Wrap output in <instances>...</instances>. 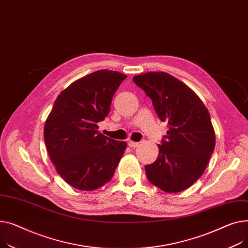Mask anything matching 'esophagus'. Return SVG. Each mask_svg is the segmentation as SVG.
Returning a JSON list of instances; mask_svg holds the SVG:
<instances>
[{
  "label": "esophagus",
  "instance_id": "34e87169",
  "mask_svg": "<svg viewBox=\"0 0 248 248\" xmlns=\"http://www.w3.org/2000/svg\"><path fill=\"white\" fill-rule=\"evenodd\" d=\"M128 145H129V147H131V148H135V147L138 146L139 143L138 142H134V141H129Z\"/></svg>",
  "mask_w": 248,
  "mask_h": 248
}]
</instances>
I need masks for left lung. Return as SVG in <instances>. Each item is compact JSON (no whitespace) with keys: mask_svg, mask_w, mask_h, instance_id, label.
I'll use <instances>...</instances> for the list:
<instances>
[{"mask_svg":"<svg viewBox=\"0 0 248 248\" xmlns=\"http://www.w3.org/2000/svg\"><path fill=\"white\" fill-rule=\"evenodd\" d=\"M151 98L158 117L169 130L158 144L156 161L145 166L148 180L161 190L176 193L190 187L205 171L215 147L210 114L189 87L165 72L133 77Z\"/></svg>","mask_w":248,"mask_h":248,"instance_id":"left-lung-1","label":"left lung"}]
</instances>
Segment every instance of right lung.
I'll use <instances>...</instances> for the list:
<instances>
[{
  "label": "right lung",
  "mask_w": 248,
  "mask_h": 248,
  "mask_svg": "<svg viewBox=\"0 0 248 248\" xmlns=\"http://www.w3.org/2000/svg\"><path fill=\"white\" fill-rule=\"evenodd\" d=\"M127 76L99 70L58 95L44 126V139L58 174L72 187L92 191L108 183L127 143L99 133L97 123L110 112L114 93Z\"/></svg>",
  "instance_id": "obj_1"
}]
</instances>
